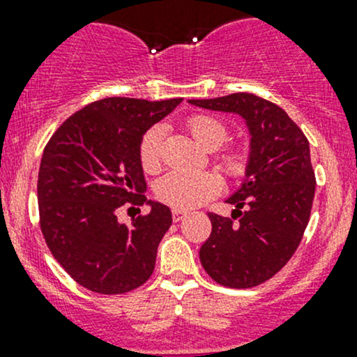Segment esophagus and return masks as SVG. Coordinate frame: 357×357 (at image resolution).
<instances>
[{
  "label": "esophagus",
  "instance_id": "34e87169",
  "mask_svg": "<svg viewBox=\"0 0 357 357\" xmlns=\"http://www.w3.org/2000/svg\"><path fill=\"white\" fill-rule=\"evenodd\" d=\"M185 218H186V212L178 211V208H174V211H172V221L174 222H179L181 219H185Z\"/></svg>",
  "mask_w": 357,
  "mask_h": 357
}]
</instances>
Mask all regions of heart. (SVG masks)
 <instances>
[{
	"mask_svg": "<svg viewBox=\"0 0 357 357\" xmlns=\"http://www.w3.org/2000/svg\"><path fill=\"white\" fill-rule=\"evenodd\" d=\"M193 138L202 146L214 150L221 146L228 138V128L225 122L211 115H193L186 122ZM162 139H164V128L160 124L152 126L143 135L139 142V162L142 167L149 172H155L160 167ZM221 167L226 174L240 176L247 167V157L242 150L229 149L222 153ZM221 188V181L212 172H186L172 171L165 174L157 183V199L178 211H190L205 202L214 199Z\"/></svg>",
	"mask_w": 357,
	"mask_h": 357,
	"instance_id": "1",
	"label": "heart"
}]
</instances>
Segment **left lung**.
Segmentation results:
<instances>
[{
	"instance_id": "1",
	"label": "left lung",
	"mask_w": 357,
	"mask_h": 357,
	"mask_svg": "<svg viewBox=\"0 0 357 357\" xmlns=\"http://www.w3.org/2000/svg\"><path fill=\"white\" fill-rule=\"evenodd\" d=\"M188 102L247 122L245 178L226 200L235 211L231 218L208 212L212 233L200 247V262L219 285L252 289L290 261L305 231L316 190L309 142L282 107L250 93Z\"/></svg>"
}]
</instances>
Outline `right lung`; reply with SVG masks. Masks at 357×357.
Here are the masks:
<instances>
[{
	"label": "right lung",
	"mask_w": 357,
	"mask_h": 357,
	"mask_svg": "<svg viewBox=\"0 0 357 357\" xmlns=\"http://www.w3.org/2000/svg\"><path fill=\"white\" fill-rule=\"evenodd\" d=\"M181 102L103 98L70 115L50 138L38 176L39 225L53 257L84 289L126 294L152 276L172 214L142 195L139 142ZM145 201L149 215L132 227L118 222L124 204Z\"/></svg>",
	"instance_id": "right-lung-1"
}]
</instances>
